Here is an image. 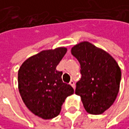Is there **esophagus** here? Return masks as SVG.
<instances>
[{"label": "esophagus", "instance_id": "obj_1", "mask_svg": "<svg viewBox=\"0 0 129 129\" xmlns=\"http://www.w3.org/2000/svg\"><path fill=\"white\" fill-rule=\"evenodd\" d=\"M69 84L73 87V88H75V82H74V81H72H72H70Z\"/></svg>", "mask_w": 129, "mask_h": 129}]
</instances>
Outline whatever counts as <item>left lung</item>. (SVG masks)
<instances>
[{
    "label": "left lung",
    "mask_w": 129,
    "mask_h": 129,
    "mask_svg": "<svg viewBox=\"0 0 129 129\" xmlns=\"http://www.w3.org/2000/svg\"><path fill=\"white\" fill-rule=\"evenodd\" d=\"M71 53L79 61L82 75L75 94L88 113L103 114L118 94L121 80L119 65L110 54L88 41L75 45Z\"/></svg>",
    "instance_id": "left-lung-1"
}]
</instances>
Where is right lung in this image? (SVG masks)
<instances>
[{
	"instance_id": "obj_1",
	"label": "right lung",
	"mask_w": 129,
	"mask_h": 129,
	"mask_svg": "<svg viewBox=\"0 0 129 129\" xmlns=\"http://www.w3.org/2000/svg\"><path fill=\"white\" fill-rule=\"evenodd\" d=\"M67 52L65 47L43 50L26 59L18 70V89L26 106L35 115L52 119L61 111L74 89L62 80V72L56 70Z\"/></svg>"
}]
</instances>
